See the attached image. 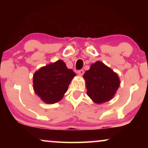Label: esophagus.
<instances>
[{"instance_id":"34e87169","label":"esophagus","mask_w":148,"mask_h":148,"mask_svg":"<svg viewBox=\"0 0 148 148\" xmlns=\"http://www.w3.org/2000/svg\"><path fill=\"white\" fill-rule=\"evenodd\" d=\"M77 74L79 75H80V76H82L84 74V70H82V69H81V70H79L78 71H77Z\"/></svg>"}]
</instances>
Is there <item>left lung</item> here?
<instances>
[{"mask_svg":"<svg viewBox=\"0 0 148 148\" xmlns=\"http://www.w3.org/2000/svg\"><path fill=\"white\" fill-rule=\"evenodd\" d=\"M87 94L96 104L110 100L120 86V79L116 73L101 61L90 66L84 75Z\"/></svg>","mask_w":148,"mask_h":148,"instance_id":"left-lung-1","label":"left lung"}]
</instances>
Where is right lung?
<instances>
[{"label":"right lung","instance_id":"obj_1","mask_svg":"<svg viewBox=\"0 0 148 148\" xmlns=\"http://www.w3.org/2000/svg\"><path fill=\"white\" fill-rule=\"evenodd\" d=\"M76 75L62 60L42 66L33 76L34 92L46 104L59 102Z\"/></svg>","mask_w":148,"mask_h":148}]
</instances>
